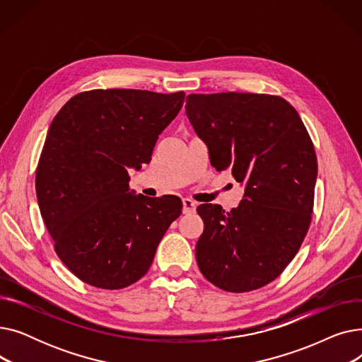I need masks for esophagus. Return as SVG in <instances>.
Returning a JSON list of instances; mask_svg holds the SVG:
<instances>
[{
  "label": "esophagus",
  "mask_w": 362,
  "mask_h": 362,
  "mask_svg": "<svg viewBox=\"0 0 362 362\" xmlns=\"http://www.w3.org/2000/svg\"><path fill=\"white\" fill-rule=\"evenodd\" d=\"M197 210V202L189 199V198H185L183 199V214H191Z\"/></svg>",
  "instance_id": "obj_1"
}]
</instances>
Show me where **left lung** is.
<instances>
[{
    "mask_svg": "<svg viewBox=\"0 0 362 362\" xmlns=\"http://www.w3.org/2000/svg\"><path fill=\"white\" fill-rule=\"evenodd\" d=\"M186 116L206 144L211 165L245 185L240 204L226 213L202 204L197 262L227 292L273 281L300 248L311 223L317 157L298 111L267 93H191Z\"/></svg>",
    "mask_w": 362,
    "mask_h": 362,
    "instance_id": "8db88e82",
    "label": "left lung"
}]
</instances>
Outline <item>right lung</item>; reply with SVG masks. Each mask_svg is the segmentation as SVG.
I'll use <instances>...</instances> for the list:
<instances>
[{"instance_id": "1", "label": "right lung", "mask_w": 362, "mask_h": 362, "mask_svg": "<svg viewBox=\"0 0 362 362\" xmlns=\"http://www.w3.org/2000/svg\"><path fill=\"white\" fill-rule=\"evenodd\" d=\"M185 92L93 89L54 117L36 168V198L66 267L101 289H123L146 274L177 197L148 198L129 187V168L151 161Z\"/></svg>"}]
</instances>
